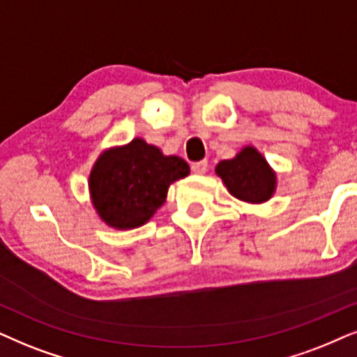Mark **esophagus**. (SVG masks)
I'll return each instance as SVG.
<instances>
[{
    "label": "esophagus",
    "mask_w": 357,
    "mask_h": 357,
    "mask_svg": "<svg viewBox=\"0 0 357 357\" xmlns=\"http://www.w3.org/2000/svg\"><path fill=\"white\" fill-rule=\"evenodd\" d=\"M207 166H208L207 160H201V161H196V163H192L191 169H192V173H196V174H204L207 171Z\"/></svg>",
    "instance_id": "1"
}]
</instances>
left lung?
I'll return each mask as SVG.
<instances>
[{
    "label": "left lung",
    "mask_w": 357,
    "mask_h": 357,
    "mask_svg": "<svg viewBox=\"0 0 357 357\" xmlns=\"http://www.w3.org/2000/svg\"><path fill=\"white\" fill-rule=\"evenodd\" d=\"M215 171L236 199L245 202H264L273 196L275 174L253 146H246L234 160L220 161Z\"/></svg>",
    "instance_id": "8db88e82"
}]
</instances>
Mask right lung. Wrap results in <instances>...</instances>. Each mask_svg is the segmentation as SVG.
<instances>
[{
  "instance_id": "1",
  "label": "right lung",
  "mask_w": 357,
  "mask_h": 357,
  "mask_svg": "<svg viewBox=\"0 0 357 357\" xmlns=\"http://www.w3.org/2000/svg\"><path fill=\"white\" fill-rule=\"evenodd\" d=\"M189 174L179 156H165L142 139L99 156L89 191L99 217L114 228L144 225L165 202L169 184Z\"/></svg>"
}]
</instances>
